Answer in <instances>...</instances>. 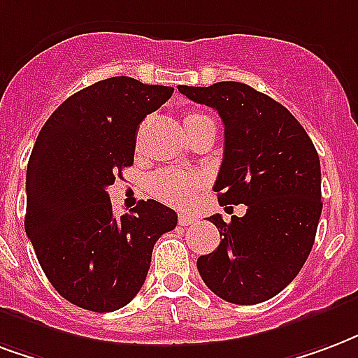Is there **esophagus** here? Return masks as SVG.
I'll use <instances>...</instances> for the list:
<instances>
[{
  "instance_id": "1",
  "label": "esophagus",
  "mask_w": 358,
  "mask_h": 358,
  "mask_svg": "<svg viewBox=\"0 0 358 358\" xmlns=\"http://www.w3.org/2000/svg\"><path fill=\"white\" fill-rule=\"evenodd\" d=\"M178 222H180V226H193V224L197 222V216H193V214H187V213H182L178 216Z\"/></svg>"
}]
</instances>
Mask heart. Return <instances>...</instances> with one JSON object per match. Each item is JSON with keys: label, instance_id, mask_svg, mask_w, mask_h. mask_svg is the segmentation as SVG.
<instances>
[{"label": "heart", "instance_id": "obj_1", "mask_svg": "<svg viewBox=\"0 0 358 358\" xmlns=\"http://www.w3.org/2000/svg\"><path fill=\"white\" fill-rule=\"evenodd\" d=\"M203 121H210L203 113L192 112L184 117V125L186 129L199 125ZM203 186V176L197 172H186L176 171V169H166V171L157 172L150 182L152 193L157 199L165 201L169 205L184 206L195 199V195Z\"/></svg>", "mask_w": 358, "mask_h": 358}]
</instances>
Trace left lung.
<instances>
[{
	"label": "left lung",
	"instance_id": "8db88e82",
	"mask_svg": "<svg viewBox=\"0 0 358 358\" xmlns=\"http://www.w3.org/2000/svg\"><path fill=\"white\" fill-rule=\"evenodd\" d=\"M224 121V159L214 192L220 205H246L226 224L210 216L220 241L199 256L205 285L229 303L254 306L287 288L311 252L320 210V161L313 142L287 108L237 81L178 85Z\"/></svg>",
	"mask_w": 358,
	"mask_h": 358
}]
</instances>
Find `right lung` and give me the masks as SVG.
Masks as SVG:
<instances>
[{
    "label": "right lung",
    "instance_id": "right-lung-1",
    "mask_svg": "<svg viewBox=\"0 0 358 358\" xmlns=\"http://www.w3.org/2000/svg\"><path fill=\"white\" fill-rule=\"evenodd\" d=\"M172 87L110 78L58 106L26 171L24 227L47 279L73 306L110 313L142 288L155 241L176 227L163 203L140 201L117 218L106 187L134 163L138 125Z\"/></svg>",
    "mask_w": 358,
    "mask_h": 358
}]
</instances>
